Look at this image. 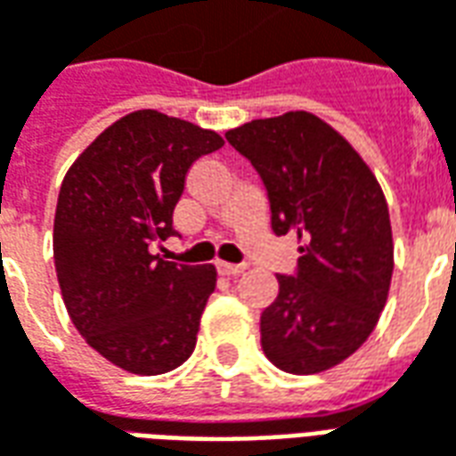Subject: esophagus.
<instances>
[{"mask_svg": "<svg viewBox=\"0 0 456 456\" xmlns=\"http://www.w3.org/2000/svg\"><path fill=\"white\" fill-rule=\"evenodd\" d=\"M217 271L222 276H239V273L247 271V266H244V264H227V261H219Z\"/></svg>", "mask_w": 456, "mask_h": 456, "instance_id": "1", "label": "esophagus"}]
</instances>
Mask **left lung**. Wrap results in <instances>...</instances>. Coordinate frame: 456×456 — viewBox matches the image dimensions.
<instances>
[{"mask_svg": "<svg viewBox=\"0 0 456 456\" xmlns=\"http://www.w3.org/2000/svg\"><path fill=\"white\" fill-rule=\"evenodd\" d=\"M271 202L278 237L297 232L293 276L261 313V346L288 373H320L362 346L379 322L393 276L383 190L352 143L310 112H286L229 129Z\"/></svg>", "mask_w": 456, "mask_h": 456, "instance_id": "8db88e82", "label": "left lung"}]
</instances>
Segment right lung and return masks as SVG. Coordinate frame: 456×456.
Wrapping results in <instances>:
<instances>
[{"label":"right lung","instance_id":"add662e5","mask_svg":"<svg viewBox=\"0 0 456 456\" xmlns=\"http://www.w3.org/2000/svg\"><path fill=\"white\" fill-rule=\"evenodd\" d=\"M222 146L217 131L139 110L65 173L53 222L63 303L85 342L124 371H173L195 349L217 271L163 261L151 247L175 234L190 166Z\"/></svg>","mask_w":456,"mask_h":456}]
</instances>
